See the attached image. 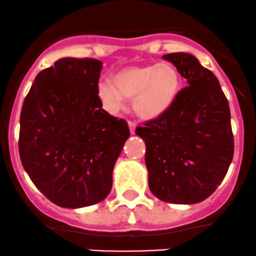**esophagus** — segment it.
Here are the masks:
<instances>
[{
    "mask_svg": "<svg viewBox=\"0 0 256 256\" xmlns=\"http://www.w3.org/2000/svg\"><path fill=\"white\" fill-rule=\"evenodd\" d=\"M128 127H129V132H130V134H134L136 133V123L134 122H130V120H129L128 122Z\"/></svg>",
    "mask_w": 256,
    "mask_h": 256,
    "instance_id": "obj_1",
    "label": "esophagus"
}]
</instances>
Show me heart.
<instances>
[{"label":"heart","instance_id":"1","mask_svg":"<svg viewBox=\"0 0 256 256\" xmlns=\"http://www.w3.org/2000/svg\"><path fill=\"white\" fill-rule=\"evenodd\" d=\"M113 84L100 81L97 96L104 107L116 113L126 98L133 97V110L143 120H158L175 104L181 88V76L168 62L130 66L118 71Z\"/></svg>","mask_w":256,"mask_h":256}]
</instances>
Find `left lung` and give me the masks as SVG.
Returning a JSON list of instances; mask_svg holds the SVG:
<instances>
[{"instance_id": "8db88e82", "label": "left lung", "mask_w": 256, "mask_h": 256, "mask_svg": "<svg viewBox=\"0 0 256 256\" xmlns=\"http://www.w3.org/2000/svg\"><path fill=\"white\" fill-rule=\"evenodd\" d=\"M162 59L172 62L188 86L164 116L136 128L146 142L148 184L164 202L198 204L220 185L233 159L228 100L214 74L192 54Z\"/></svg>"}]
</instances>
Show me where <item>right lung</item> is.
Wrapping results in <instances>:
<instances>
[{
	"mask_svg": "<svg viewBox=\"0 0 256 256\" xmlns=\"http://www.w3.org/2000/svg\"><path fill=\"white\" fill-rule=\"evenodd\" d=\"M102 62L62 58L40 71L20 112V156L36 188L56 206L82 208L108 196L127 122L102 110Z\"/></svg>",
	"mask_w": 256,
	"mask_h": 256,
	"instance_id": "1",
	"label": "right lung"
}]
</instances>
